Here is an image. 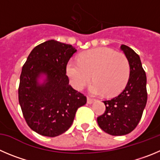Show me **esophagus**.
<instances>
[{"instance_id":"esophagus-1","label":"esophagus","mask_w":160,"mask_h":160,"mask_svg":"<svg viewBox=\"0 0 160 160\" xmlns=\"http://www.w3.org/2000/svg\"><path fill=\"white\" fill-rule=\"evenodd\" d=\"M87 100H88V104H92V102H95V99L92 98H91V97H89V96L87 97Z\"/></svg>"}]
</instances>
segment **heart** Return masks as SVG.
I'll return each instance as SVG.
<instances>
[{
	"mask_svg": "<svg viewBox=\"0 0 160 160\" xmlns=\"http://www.w3.org/2000/svg\"><path fill=\"white\" fill-rule=\"evenodd\" d=\"M130 72L128 58L122 53L107 47H101L82 53L78 61L69 60L66 74L71 84L82 90L92 79L89 88L93 95H114L124 88Z\"/></svg>",
	"mask_w": 160,
	"mask_h": 160,
	"instance_id": "b5f03b06",
	"label": "heart"
}]
</instances>
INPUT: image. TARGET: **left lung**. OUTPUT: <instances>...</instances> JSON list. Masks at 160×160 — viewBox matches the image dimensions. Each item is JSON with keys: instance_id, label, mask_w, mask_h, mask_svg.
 I'll return each instance as SVG.
<instances>
[{"instance_id": "1", "label": "left lung", "mask_w": 160, "mask_h": 160, "mask_svg": "<svg viewBox=\"0 0 160 160\" xmlns=\"http://www.w3.org/2000/svg\"><path fill=\"white\" fill-rule=\"evenodd\" d=\"M121 50L128 58L130 73L127 84L118 96L103 101L104 114L97 118L99 127L107 133L122 136L132 132L142 117L147 103V77L139 55L133 50L122 45Z\"/></svg>"}]
</instances>
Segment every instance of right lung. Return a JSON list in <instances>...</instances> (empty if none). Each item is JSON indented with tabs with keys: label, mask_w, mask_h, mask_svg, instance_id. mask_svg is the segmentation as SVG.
Returning a JSON list of instances; mask_svg holds the SVG:
<instances>
[{
	"label": "right lung",
	"mask_w": 160,
	"mask_h": 160,
	"mask_svg": "<svg viewBox=\"0 0 160 160\" xmlns=\"http://www.w3.org/2000/svg\"><path fill=\"white\" fill-rule=\"evenodd\" d=\"M77 52L72 45L48 40L35 46L22 68L19 102L30 128L45 137L64 133L87 98L69 85L66 65ZM46 76L42 84L38 78Z\"/></svg>",
	"instance_id": "add662e5"
}]
</instances>
